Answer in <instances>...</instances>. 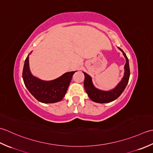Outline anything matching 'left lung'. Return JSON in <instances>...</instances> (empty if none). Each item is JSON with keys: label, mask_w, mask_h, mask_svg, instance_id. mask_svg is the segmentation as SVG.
Segmentation results:
<instances>
[{"label": "left lung", "mask_w": 153, "mask_h": 153, "mask_svg": "<svg viewBox=\"0 0 153 153\" xmlns=\"http://www.w3.org/2000/svg\"><path fill=\"white\" fill-rule=\"evenodd\" d=\"M118 49L122 51L123 55L126 59V63L124 66V76L120 81V82L114 89L108 90V91H104V90H101L96 88L94 85H93L91 76L88 75L87 73L83 72L84 74H85V82H84L85 88L86 93L88 94V97L93 102L103 104V103H108L115 100L123 92L127 83L129 82L130 70L128 58L127 57L126 53L123 52L122 49L120 48H118Z\"/></svg>", "instance_id": "obj_1"}]
</instances>
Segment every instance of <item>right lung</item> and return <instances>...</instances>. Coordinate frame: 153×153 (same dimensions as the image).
Returning <instances> with one entry per match:
<instances>
[{
    "label": "right lung",
    "instance_id": "add662e5",
    "mask_svg": "<svg viewBox=\"0 0 153 153\" xmlns=\"http://www.w3.org/2000/svg\"><path fill=\"white\" fill-rule=\"evenodd\" d=\"M75 72H67L53 80L39 79L33 76L30 72L28 55L25 60L22 78L25 86L34 98L40 102L49 104L59 102L63 98Z\"/></svg>",
    "mask_w": 153,
    "mask_h": 153
}]
</instances>
